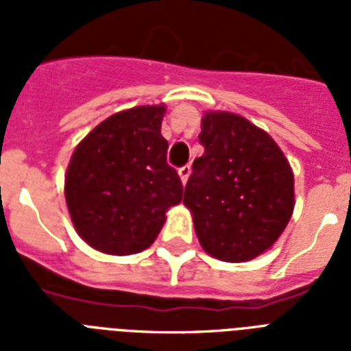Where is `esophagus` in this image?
Instances as JSON below:
<instances>
[{"label": "esophagus", "instance_id": "obj_1", "mask_svg": "<svg viewBox=\"0 0 351 351\" xmlns=\"http://www.w3.org/2000/svg\"><path fill=\"white\" fill-rule=\"evenodd\" d=\"M189 175H191V167H189V165H182L180 169H178V176H180V180L184 182V184L187 182Z\"/></svg>", "mask_w": 351, "mask_h": 351}]
</instances>
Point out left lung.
Listing matches in <instances>:
<instances>
[{
	"mask_svg": "<svg viewBox=\"0 0 351 351\" xmlns=\"http://www.w3.org/2000/svg\"><path fill=\"white\" fill-rule=\"evenodd\" d=\"M184 206L198 242L224 262H247L267 251L295 208L293 171L266 131L240 114L208 111Z\"/></svg>",
	"mask_w": 351,
	"mask_h": 351,
	"instance_id": "1",
	"label": "left lung"
}]
</instances>
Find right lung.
Instances as JSON below:
<instances>
[{"label": "right lung", "instance_id": "1", "mask_svg": "<svg viewBox=\"0 0 351 351\" xmlns=\"http://www.w3.org/2000/svg\"><path fill=\"white\" fill-rule=\"evenodd\" d=\"M165 106L114 112L76 145L65 173L74 230L107 255H132L153 244L167 209L182 202L180 176L167 164L160 127Z\"/></svg>", "mask_w": 351, "mask_h": 351}]
</instances>
